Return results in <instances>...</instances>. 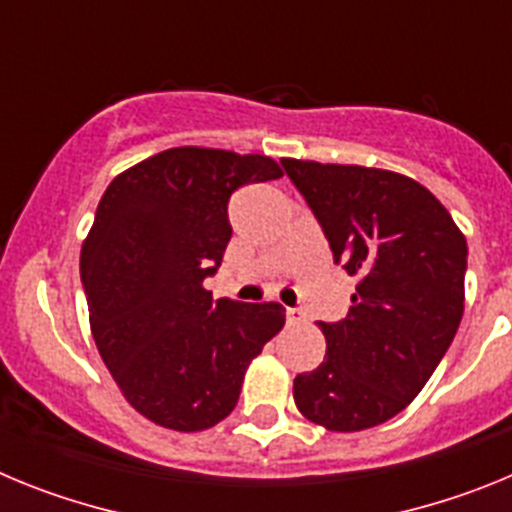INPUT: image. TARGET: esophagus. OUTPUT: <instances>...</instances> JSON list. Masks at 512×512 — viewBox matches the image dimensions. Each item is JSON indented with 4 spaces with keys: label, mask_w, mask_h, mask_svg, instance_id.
Masks as SVG:
<instances>
[{
    "label": "esophagus",
    "mask_w": 512,
    "mask_h": 512,
    "mask_svg": "<svg viewBox=\"0 0 512 512\" xmlns=\"http://www.w3.org/2000/svg\"><path fill=\"white\" fill-rule=\"evenodd\" d=\"M305 320V312L302 310H295V307H287V323H302Z\"/></svg>",
    "instance_id": "34e87169"
}]
</instances>
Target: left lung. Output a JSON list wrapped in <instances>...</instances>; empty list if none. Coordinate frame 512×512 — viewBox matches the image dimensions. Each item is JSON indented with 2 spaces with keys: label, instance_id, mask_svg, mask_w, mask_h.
I'll return each instance as SVG.
<instances>
[{
  "label": "left lung",
  "instance_id": "left-lung-1",
  "mask_svg": "<svg viewBox=\"0 0 512 512\" xmlns=\"http://www.w3.org/2000/svg\"><path fill=\"white\" fill-rule=\"evenodd\" d=\"M282 166L333 261L359 277L346 318L320 323L328 351L295 377V402L328 431H364L408 408L449 351L464 315L467 238L408 176L295 158Z\"/></svg>",
  "mask_w": 512,
  "mask_h": 512
}]
</instances>
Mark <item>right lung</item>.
<instances>
[{"label":"right lung","instance_id":"obj_1","mask_svg":"<svg viewBox=\"0 0 512 512\" xmlns=\"http://www.w3.org/2000/svg\"><path fill=\"white\" fill-rule=\"evenodd\" d=\"M266 156L169 148L120 174L81 246L99 356L125 400L153 423L205 431L233 413L253 356L284 325L277 302L212 300L235 189L279 179Z\"/></svg>","mask_w":512,"mask_h":512}]
</instances>
